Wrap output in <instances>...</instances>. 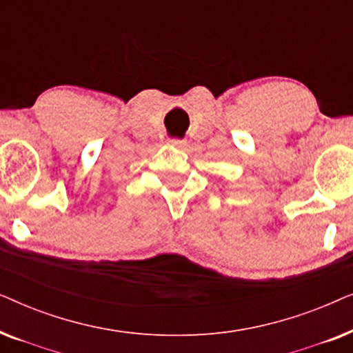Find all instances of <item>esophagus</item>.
I'll return each mask as SVG.
<instances>
[{"mask_svg":"<svg viewBox=\"0 0 353 353\" xmlns=\"http://www.w3.org/2000/svg\"><path fill=\"white\" fill-rule=\"evenodd\" d=\"M170 146H173V148H176V149H183V148H186V141L185 139H170Z\"/></svg>","mask_w":353,"mask_h":353,"instance_id":"esophagus-1","label":"esophagus"}]
</instances>
